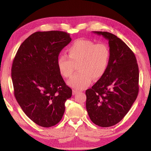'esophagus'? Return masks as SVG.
<instances>
[{"mask_svg":"<svg viewBox=\"0 0 151 151\" xmlns=\"http://www.w3.org/2000/svg\"><path fill=\"white\" fill-rule=\"evenodd\" d=\"M79 93V91L76 90V89H73L72 90V94H73V95H76V94H77V93Z\"/></svg>","mask_w":151,"mask_h":151,"instance_id":"34e87169","label":"esophagus"}]
</instances>
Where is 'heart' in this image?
<instances>
[{
  "mask_svg": "<svg viewBox=\"0 0 151 151\" xmlns=\"http://www.w3.org/2000/svg\"><path fill=\"white\" fill-rule=\"evenodd\" d=\"M68 57L62 55L58 57L57 66L59 72L65 78H70L74 68L73 63H79V72L68 82L73 88L84 89L92 82L98 80L104 74L108 67L110 51L106 44L97 43L87 39L74 41L67 50Z\"/></svg>",
  "mask_w": 151,
  "mask_h": 151,
  "instance_id": "obj_1",
  "label": "heart"
}]
</instances>
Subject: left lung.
<instances>
[{
    "mask_svg": "<svg viewBox=\"0 0 151 151\" xmlns=\"http://www.w3.org/2000/svg\"><path fill=\"white\" fill-rule=\"evenodd\" d=\"M108 40L110 58L104 74L86 91V109L91 120L102 127L120 122L139 93V67L134 52L112 33L93 31Z\"/></svg>",
    "mask_w": 151,
    "mask_h": 151,
    "instance_id": "obj_1",
    "label": "left lung"
}]
</instances>
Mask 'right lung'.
<instances>
[{
	"label": "right lung",
	"mask_w": 151,
	"mask_h": 151,
	"mask_svg": "<svg viewBox=\"0 0 151 151\" xmlns=\"http://www.w3.org/2000/svg\"><path fill=\"white\" fill-rule=\"evenodd\" d=\"M71 40L66 32H36L22 42L13 60L15 98L27 116L41 127L57 124L72 96L57 66L59 53Z\"/></svg>",
	"instance_id": "right-lung-1"
}]
</instances>
